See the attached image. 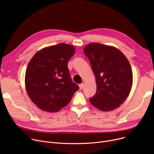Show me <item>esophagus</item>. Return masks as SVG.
I'll return each mask as SVG.
<instances>
[{
	"label": "esophagus",
	"mask_w": 154,
	"mask_h": 154,
	"mask_svg": "<svg viewBox=\"0 0 154 154\" xmlns=\"http://www.w3.org/2000/svg\"><path fill=\"white\" fill-rule=\"evenodd\" d=\"M84 83H82V84L79 85V87H80V90L82 89V88H84Z\"/></svg>",
	"instance_id": "obj_1"
}]
</instances>
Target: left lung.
Masks as SVG:
<instances>
[{
	"instance_id": "8db88e82",
	"label": "left lung",
	"mask_w": 154,
	"mask_h": 154,
	"mask_svg": "<svg viewBox=\"0 0 154 154\" xmlns=\"http://www.w3.org/2000/svg\"><path fill=\"white\" fill-rule=\"evenodd\" d=\"M89 60L97 83L95 94L89 99L102 111L112 110L127 98L132 85V72L126 57L117 48L91 43L84 49Z\"/></svg>"
}]
</instances>
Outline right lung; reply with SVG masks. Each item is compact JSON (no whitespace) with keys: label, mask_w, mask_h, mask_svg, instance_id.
<instances>
[{"label":"right lung","mask_w":154,"mask_h":154,"mask_svg":"<svg viewBox=\"0 0 154 154\" xmlns=\"http://www.w3.org/2000/svg\"><path fill=\"white\" fill-rule=\"evenodd\" d=\"M75 54L73 45L60 43L45 47L30 60L26 72L27 93L41 110L56 112L66 107L79 89L67 65Z\"/></svg>","instance_id":"obj_1"}]
</instances>
